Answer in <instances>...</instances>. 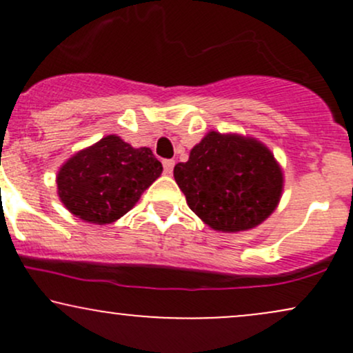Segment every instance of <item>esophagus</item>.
<instances>
[{
	"instance_id": "obj_1",
	"label": "esophagus",
	"mask_w": 353,
	"mask_h": 353,
	"mask_svg": "<svg viewBox=\"0 0 353 353\" xmlns=\"http://www.w3.org/2000/svg\"><path fill=\"white\" fill-rule=\"evenodd\" d=\"M174 161L172 159H165L163 161V168H164V174H168V176H171L172 171H174Z\"/></svg>"
}]
</instances>
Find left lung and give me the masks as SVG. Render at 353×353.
<instances>
[{"instance_id":"1","label":"left lung","mask_w":353,"mask_h":353,"mask_svg":"<svg viewBox=\"0 0 353 353\" xmlns=\"http://www.w3.org/2000/svg\"><path fill=\"white\" fill-rule=\"evenodd\" d=\"M174 179L192 212L209 228L239 232L262 224L277 208L283 176L274 154L254 137L210 131Z\"/></svg>"}]
</instances>
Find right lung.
Returning a JSON list of instances; mask_svg holds the SVG:
<instances>
[{
	"instance_id": "obj_1",
	"label": "right lung",
	"mask_w": 353,
	"mask_h": 353,
	"mask_svg": "<svg viewBox=\"0 0 353 353\" xmlns=\"http://www.w3.org/2000/svg\"><path fill=\"white\" fill-rule=\"evenodd\" d=\"M161 172L163 164L151 149H134L111 134L70 157L56 182L64 208L83 221L104 225L134 208Z\"/></svg>"
}]
</instances>
